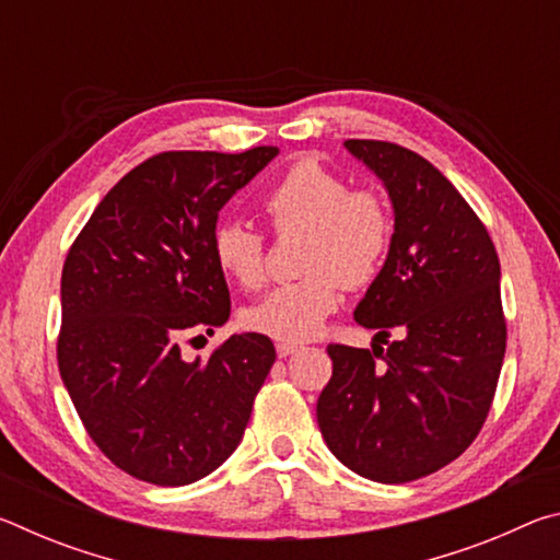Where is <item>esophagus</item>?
Returning <instances> with one entry per match:
<instances>
[{"instance_id": "34e87169", "label": "esophagus", "mask_w": 560, "mask_h": 560, "mask_svg": "<svg viewBox=\"0 0 560 560\" xmlns=\"http://www.w3.org/2000/svg\"><path fill=\"white\" fill-rule=\"evenodd\" d=\"M301 348V343H293V340H279L277 343V355L279 358H289L296 353V350Z\"/></svg>"}]
</instances>
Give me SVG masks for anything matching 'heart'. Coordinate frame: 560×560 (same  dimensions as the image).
<instances>
[{
  "label": "heart",
  "instance_id": "1",
  "mask_svg": "<svg viewBox=\"0 0 560 560\" xmlns=\"http://www.w3.org/2000/svg\"><path fill=\"white\" fill-rule=\"evenodd\" d=\"M273 234L306 232L301 271L306 277L271 289L246 308L252 330L279 340L316 336L340 303V283H373L390 254L395 220L385 197L348 179L316 158H301L283 170L264 195ZM212 257L226 279L244 291L267 281V236L242 220H224L212 232Z\"/></svg>",
  "mask_w": 560,
  "mask_h": 560
}]
</instances>
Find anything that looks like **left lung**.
I'll return each instance as SVG.
<instances>
[{
	"label": "left lung",
	"mask_w": 560,
	"mask_h": 560,
	"mask_svg": "<svg viewBox=\"0 0 560 560\" xmlns=\"http://www.w3.org/2000/svg\"><path fill=\"white\" fill-rule=\"evenodd\" d=\"M346 148L395 207L390 254L355 308L387 348L330 343L316 417L348 469L405 485L447 467L485 428L506 350L501 269L485 222L432 163L385 140ZM393 327L406 338L387 341Z\"/></svg>",
	"instance_id": "left-lung-1"
}]
</instances>
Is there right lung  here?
I'll use <instances>...</instances> for the list:
<instances>
[{
	"label": "right lung",
	"instance_id": "obj_1",
	"mask_svg": "<svg viewBox=\"0 0 560 560\" xmlns=\"http://www.w3.org/2000/svg\"><path fill=\"white\" fill-rule=\"evenodd\" d=\"M277 153L148 158L103 197L66 254L61 381L96 447L148 485H192L220 467L277 360L261 334H234L207 360L183 355V343L230 318L212 257L220 210Z\"/></svg>",
	"mask_w": 560,
	"mask_h": 560
}]
</instances>
